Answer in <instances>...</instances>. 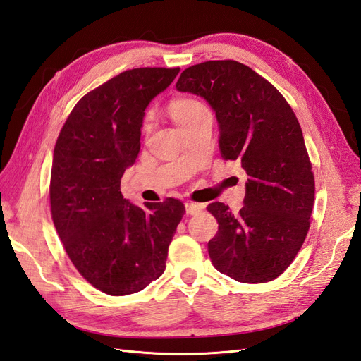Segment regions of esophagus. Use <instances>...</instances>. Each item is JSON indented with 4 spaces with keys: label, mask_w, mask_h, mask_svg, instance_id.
Returning a JSON list of instances; mask_svg holds the SVG:
<instances>
[{
    "label": "esophagus",
    "mask_w": 361,
    "mask_h": 361,
    "mask_svg": "<svg viewBox=\"0 0 361 361\" xmlns=\"http://www.w3.org/2000/svg\"><path fill=\"white\" fill-rule=\"evenodd\" d=\"M203 209V204L200 203H194V202H187L185 203V211L190 215H197Z\"/></svg>",
    "instance_id": "esophagus-1"
}]
</instances>
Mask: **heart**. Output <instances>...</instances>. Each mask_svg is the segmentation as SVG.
<instances>
[{
	"label": "heart",
	"instance_id": "obj_1",
	"mask_svg": "<svg viewBox=\"0 0 361 361\" xmlns=\"http://www.w3.org/2000/svg\"><path fill=\"white\" fill-rule=\"evenodd\" d=\"M202 108H204L202 102L191 99V97H182V99H176L171 102L170 113L174 122L179 126H183L195 113L202 110Z\"/></svg>",
	"mask_w": 361,
	"mask_h": 361
}]
</instances>
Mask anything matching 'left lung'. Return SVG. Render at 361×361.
I'll use <instances>...</instances> for the list:
<instances>
[{"label":"left lung","mask_w":361,"mask_h":361,"mask_svg":"<svg viewBox=\"0 0 361 361\" xmlns=\"http://www.w3.org/2000/svg\"><path fill=\"white\" fill-rule=\"evenodd\" d=\"M176 89L211 105L223 159L241 161L248 174L239 214L220 202L207 206L218 223L207 244L212 265L243 283L277 279L307 236L314 200L312 164L297 117L274 85L233 60L185 69Z\"/></svg>","instance_id":"obj_1"}]
</instances>
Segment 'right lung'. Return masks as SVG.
Segmentation results:
<instances>
[{
	"label": "right lung",
	"mask_w": 361,
	"mask_h": 361,
	"mask_svg": "<svg viewBox=\"0 0 361 361\" xmlns=\"http://www.w3.org/2000/svg\"><path fill=\"white\" fill-rule=\"evenodd\" d=\"M179 71L138 68L104 82L75 105L54 149V226L80 274L113 297L143 290L162 276L185 214L178 199L145 211L120 191L138 157L146 108Z\"/></svg>",
	"instance_id": "right-lung-1"
}]
</instances>
